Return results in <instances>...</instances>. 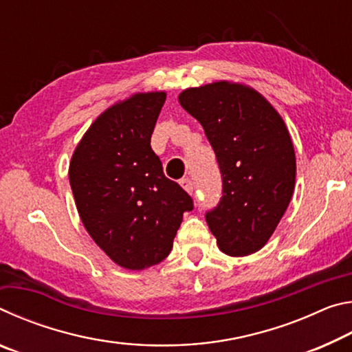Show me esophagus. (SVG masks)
<instances>
[{
    "mask_svg": "<svg viewBox=\"0 0 352 352\" xmlns=\"http://www.w3.org/2000/svg\"><path fill=\"white\" fill-rule=\"evenodd\" d=\"M180 184H182V188L186 190L188 194H192L194 192V183H192V180H189V178H182Z\"/></svg>",
    "mask_w": 352,
    "mask_h": 352,
    "instance_id": "1",
    "label": "esophagus"
}]
</instances>
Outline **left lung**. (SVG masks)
<instances>
[{
  "label": "left lung",
  "instance_id": "8db88e82",
  "mask_svg": "<svg viewBox=\"0 0 352 352\" xmlns=\"http://www.w3.org/2000/svg\"><path fill=\"white\" fill-rule=\"evenodd\" d=\"M178 102L204 127L222 174V199L206 223L225 254L265 245L295 189L290 133L269 100L243 83L219 80L183 90Z\"/></svg>",
  "mask_w": 352,
  "mask_h": 352
}]
</instances>
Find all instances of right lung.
<instances>
[{
    "label": "right lung",
    "instance_id": "obj_1",
    "mask_svg": "<svg viewBox=\"0 0 352 352\" xmlns=\"http://www.w3.org/2000/svg\"><path fill=\"white\" fill-rule=\"evenodd\" d=\"M164 91L136 93L96 118L71 157L69 184L83 226L127 270L157 265L170 253L192 199L164 175L151 136Z\"/></svg>",
    "mask_w": 352,
    "mask_h": 352
}]
</instances>
